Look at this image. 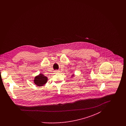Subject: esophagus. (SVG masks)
Instances as JSON below:
<instances>
[{
	"mask_svg": "<svg viewBox=\"0 0 126 126\" xmlns=\"http://www.w3.org/2000/svg\"><path fill=\"white\" fill-rule=\"evenodd\" d=\"M55 72L57 73V72H59V71H58V70H56V71H55Z\"/></svg>",
	"mask_w": 126,
	"mask_h": 126,
	"instance_id": "esophagus-1",
	"label": "esophagus"
}]
</instances>
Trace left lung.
<instances>
[{"label":"left lung","instance_id":"left-lung-1","mask_svg":"<svg viewBox=\"0 0 126 126\" xmlns=\"http://www.w3.org/2000/svg\"><path fill=\"white\" fill-rule=\"evenodd\" d=\"M74 75H73V76H73H73H74Z\"/></svg>","mask_w":126,"mask_h":126}]
</instances>
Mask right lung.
<instances>
[{
    "label": "right lung",
    "mask_w": 126,
    "mask_h": 126,
    "mask_svg": "<svg viewBox=\"0 0 126 126\" xmlns=\"http://www.w3.org/2000/svg\"><path fill=\"white\" fill-rule=\"evenodd\" d=\"M47 77L44 76L42 74H40L38 76L35 77L34 83L38 86H42L47 82Z\"/></svg>",
    "instance_id": "1"
}]
</instances>
